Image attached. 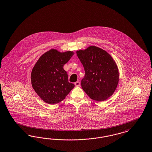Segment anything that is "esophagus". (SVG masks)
<instances>
[{"label":"esophagus","mask_w":152,"mask_h":152,"mask_svg":"<svg viewBox=\"0 0 152 152\" xmlns=\"http://www.w3.org/2000/svg\"><path fill=\"white\" fill-rule=\"evenodd\" d=\"M75 85L76 86H79L80 85V82L79 81H77L75 83Z\"/></svg>","instance_id":"esophagus-1"}]
</instances>
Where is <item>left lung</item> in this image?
Listing matches in <instances>:
<instances>
[{
	"label": "left lung",
	"instance_id": "obj_1",
	"mask_svg": "<svg viewBox=\"0 0 152 152\" xmlns=\"http://www.w3.org/2000/svg\"><path fill=\"white\" fill-rule=\"evenodd\" d=\"M76 53L85 70L81 83L84 91L98 101L112 96L118 84L119 72L111 55L93 46L77 51Z\"/></svg>",
	"mask_w": 152,
	"mask_h": 152
}]
</instances>
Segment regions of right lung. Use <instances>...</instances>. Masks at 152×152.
Instances as JSON below:
<instances>
[{"instance_id":"right-lung-1","label":"right lung","mask_w":152,"mask_h":152,"mask_svg":"<svg viewBox=\"0 0 152 152\" xmlns=\"http://www.w3.org/2000/svg\"><path fill=\"white\" fill-rule=\"evenodd\" d=\"M73 54L72 51L60 53L51 49L37 61L31 73V85L45 102H60L74 88L75 85L68 82L67 72L63 69Z\"/></svg>"}]
</instances>
